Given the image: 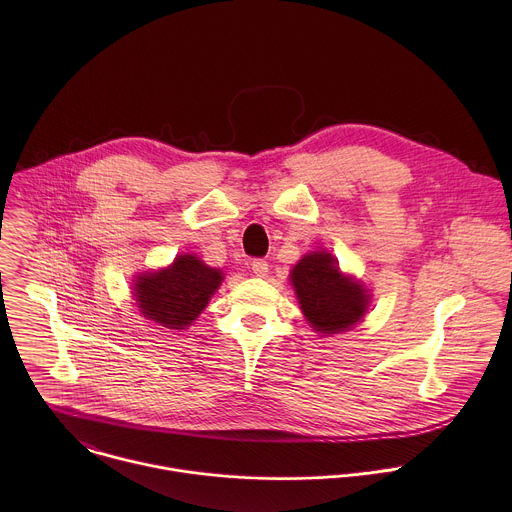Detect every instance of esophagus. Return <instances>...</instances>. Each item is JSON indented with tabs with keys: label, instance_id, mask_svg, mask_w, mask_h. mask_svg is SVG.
I'll return each mask as SVG.
<instances>
[{
	"label": "esophagus",
	"instance_id": "esophagus-1",
	"mask_svg": "<svg viewBox=\"0 0 512 512\" xmlns=\"http://www.w3.org/2000/svg\"><path fill=\"white\" fill-rule=\"evenodd\" d=\"M250 268H252V272H254L258 278H264V276L268 274V262H266L264 258H256V260H252Z\"/></svg>",
	"mask_w": 512,
	"mask_h": 512
}]
</instances>
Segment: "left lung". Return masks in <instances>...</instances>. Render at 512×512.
<instances>
[{
	"label": "left lung",
	"instance_id": "left-lung-1",
	"mask_svg": "<svg viewBox=\"0 0 512 512\" xmlns=\"http://www.w3.org/2000/svg\"><path fill=\"white\" fill-rule=\"evenodd\" d=\"M292 284L303 315L323 335L347 331L365 315L368 295L339 272L329 252L303 256L292 270Z\"/></svg>",
	"mask_w": 512,
	"mask_h": 512
}]
</instances>
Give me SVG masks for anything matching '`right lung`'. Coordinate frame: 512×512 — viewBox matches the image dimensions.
Wrapping results in <instances>:
<instances>
[{
	"label": "right lung",
	"mask_w": 512,
	"mask_h": 512,
	"mask_svg": "<svg viewBox=\"0 0 512 512\" xmlns=\"http://www.w3.org/2000/svg\"><path fill=\"white\" fill-rule=\"evenodd\" d=\"M220 280V270L185 254L167 270L140 276L134 286L136 301L147 319L167 329H185L207 307Z\"/></svg>",
	"instance_id": "right-lung-1"
}]
</instances>
